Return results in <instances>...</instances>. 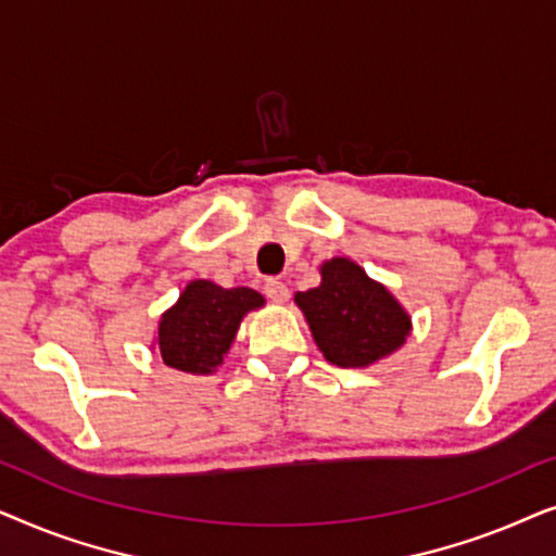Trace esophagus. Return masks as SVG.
I'll return each mask as SVG.
<instances>
[{"instance_id": "34e87169", "label": "esophagus", "mask_w": 556, "mask_h": 556, "mask_svg": "<svg viewBox=\"0 0 556 556\" xmlns=\"http://www.w3.org/2000/svg\"><path fill=\"white\" fill-rule=\"evenodd\" d=\"M263 293L268 295V299L283 303L288 301V295H291V291H288V286L283 283V280H276V278H268L263 283Z\"/></svg>"}]
</instances>
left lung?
Segmentation results:
<instances>
[{
  "mask_svg": "<svg viewBox=\"0 0 556 556\" xmlns=\"http://www.w3.org/2000/svg\"><path fill=\"white\" fill-rule=\"evenodd\" d=\"M318 349L337 367H367L402 346L409 316L346 257L324 263L321 286L295 293Z\"/></svg>",
  "mask_w": 556,
  "mask_h": 556,
  "instance_id": "1",
  "label": "left lung"
}]
</instances>
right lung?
Segmentation results:
<instances>
[{
	"mask_svg": "<svg viewBox=\"0 0 556 556\" xmlns=\"http://www.w3.org/2000/svg\"><path fill=\"white\" fill-rule=\"evenodd\" d=\"M263 306L253 288H219L194 280L159 324V352L166 367L210 375L230 349L248 311Z\"/></svg>",
	"mask_w": 556,
	"mask_h": 556,
	"instance_id": "obj_1",
	"label": "right lung"
}]
</instances>
